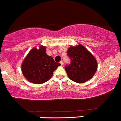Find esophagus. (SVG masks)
I'll return each mask as SVG.
<instances>
[{
  "mask_svg": "<svg viewBox=\"0 0 121 121\" xmlns=\"http://www.w3.org/2000/svg\"><path fill=\"white\" fill-rule=\"evenodd\" d=\"M60 64H61V65H63V64H64V63H63L62 60H61V61L60 62Z\"/></svg>",
  "mask_w": 121,
  "mask_h": 121,
  "instance_id": "obj_1",
  "label": "esophagus"
}]
</instances>
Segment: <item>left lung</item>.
<instances>
[{"mask_svg": "<svg viewBox=\"0 0 121 121\" xmlns=\"http://www.w3.org/2000/svg\"><path fill=\"white\" fill-rule=\"evenodd\" d=\"M67 55L71 62L65 67L68 77L77 83H84L93 78L98 68V63L91 53L81 44L70 47Z\"/></svg>", "mask_w": 121, "mask_h": 121, "instance_id": "left-lung-1", "label": "left lung"}]
</instances>
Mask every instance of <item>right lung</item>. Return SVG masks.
I'll list each match as a JSON object with an SVG mask.
<instances>
[{
  "label": "right lung",
  "mask_w": 121,
  "mask_h": 121,
  "mask_svg": "<svg viewBox=\"0 0 121 121\" xmlns=\"http://www.w3.org/2000/svg\"><path fill=\"white\" fill-rule=\"evenodd\" d=\"M60 65L47 55L46 48L40 46L39 49H32L22 64V72L25 78L31 83L40 84L48 81L53 72Z\"/></svg>",
  "instance_id": "right-lung-1"
}]
</instances>
